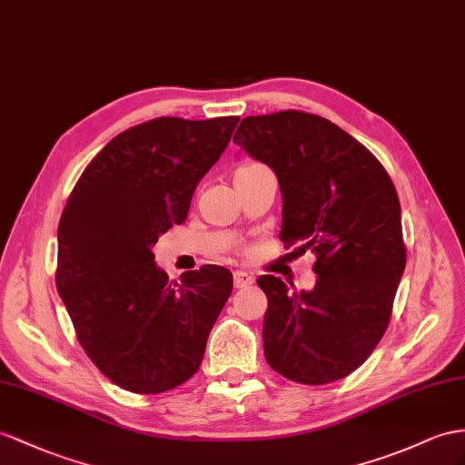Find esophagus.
Instances as JSON below:
<instances>
[{"label": "esophagus", "instance_id": "1", "mask_svg": "<svg viewBox=\"0 0 465 465\" xmlns=\"http://www.w3.org/2000/svg\"><path fill=\"white\" fill-rule=\"evenodd\" d=\"M253 277L249 275V272H243V271H235L233 272V287L235 289H247L249 284H253Z\"/></svg>", "mask_w": 465, "mask_h": 465}]
</instances>
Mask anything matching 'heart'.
I'll list each match as a JSON object with an SVG mask.
<instances>
[{
    "mask_svg": "<svg viewBox=\"0 0 465 465\" xmlns=\"http://www.w3.org/2000/svg\"><path fill=\"white\" fill-rule=\"evenodd\" d=\"M257 166H261V164H257V163H243V164H240L237 166V169L233 171V183H240V181H243V178L247 176V174H252Z\"/></svg>",
    "mask_w": 465,
    "mask_h": 465,
    "instance_id": "heart-1",
    "label": "heart"
}]
</instances>
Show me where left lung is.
<instances>
[{"label": "left lung", "instance_id": "left-lung-1", "mask_svg": "<svg viewBox=\"0 0 465 465\" xmlns=\"http://www.w3.org/2000/svg\"><path fill=\"white\" fill-rule=\"evenodd\" d=\"M233 143L279 178L281 242L316 255L311 292L257 279L265 360L302 385L348 377L383 338L407 265L395 184L371 151L314 114L249 115Z\"/></svg>", "mask_w": 465, "mask_h": 465}]
</instances>
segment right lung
Here are the masks:
<instances>
[{"instance_id": "1", "label": "right lung", "mask_w": 465, "mask_h": 465, "mask_svg": "<svg viewBox=\"0 0 465 465\" xmlns=\"http://www.w3.org/2000/svg\"><path fill=\"white\" fill-rule=\"evenodd\" d=\"M237 122L157 117L129 127L90 161L66 200L56 289L82 350L125 391L157 395L193 377L230 299L228 269L204 265L169 281L153 245L186 222L198 181Z\"/></svg>"}]
</instances>
